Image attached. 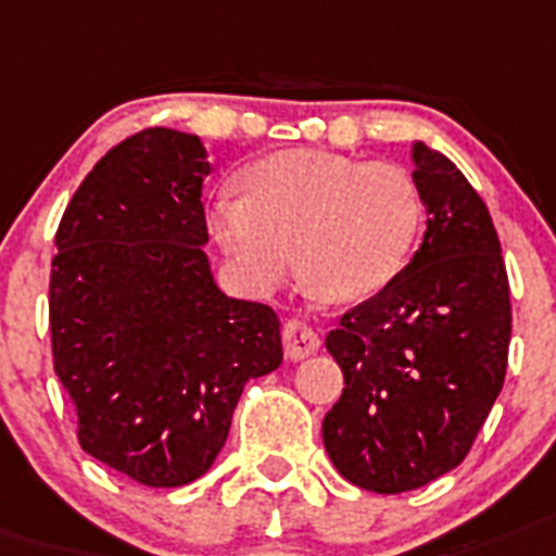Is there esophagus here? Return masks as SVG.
Returning a JSON list of instances; mask_svg holds the SVG:
<instances>
[{"label":"esophagus","instance_id":"esophagus-1","mask_svg":"<svg viewBox=\"0 0 556 556\" xmlns=\"http://www.w3.org/2000/svg\"><path fill=\"white\" fill-rule=\"evenodd\" d=\"M282 344H286V356L300 362V358L314 356L319 350V333H316L307 321L302 319H288L286 328H282Z\"/></svg>","mask_w":556,"mask_h":556}]
</instances>
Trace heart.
I'll use <instances>...</instances> for the list:
<instances>
[{"instance_id":"obj_1","label":"heart","mask_w":556,"mask_h":556,"mask_svg":"<svg viewBox=\"0 0 556 556\" xmlns=\"http://www.w3.org/2000/svg\"><path fill=\"white\" fill-rule=\"evenodd\" d=\"M421 214L418 186L395 163L293 149L251 166L249 194H217L212 231L256 291L277 286L300 254L314 286L362 300L407 263Z\"/></svg>"}]
</instances>
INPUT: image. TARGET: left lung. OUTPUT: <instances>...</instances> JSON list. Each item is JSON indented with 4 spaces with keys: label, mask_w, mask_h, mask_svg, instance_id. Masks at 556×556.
Wrapping results in <instances>:
<instances>
[{
    "label": "left lung",
    "mask_w": 556,
    "mask_h": 556,
    "mask_svg": "<svg viewBox=\"0 0 556 556\" xmlns=\"http://www.w3.org/2000/svg\"><path fill=\"white\" fill-rule=\"evenodd\" d=\"M427 206L421 249L325 344L344 390L321 441L344 480L379 494L427 486L469 455L506 379L511 302L486 203L460 169L413 143Z\"/></svg>",
    "instance_id": "8db88e82"
}]
</instances>
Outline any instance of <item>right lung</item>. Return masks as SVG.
<instances>
[{"label":"right lung","instance_id":"right-lung-1","mask_svg":"<svg viewBox=\"0 0 556 556\" xmlns=\"http://www.w3.org/2000/svg\"><path fill=\"white\" fill-rule=\"evenodd\" d=\"M198 135L112 147L64 208L50 270L53 367L87 455L143 486H186L223 450L245 381L282 365L279 319L217 288Z\"/></svg>","mask_w":556,"mask_h":556}]
</instances>
